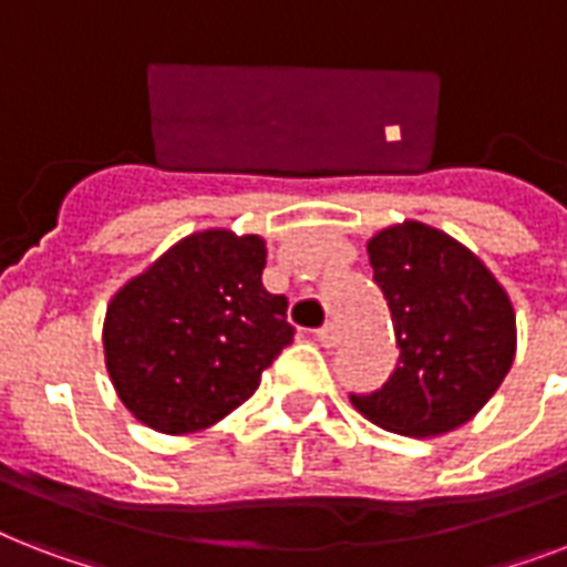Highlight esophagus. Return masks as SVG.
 Instances as JSON below:
<instances>
[{"instance_id":"esophagus-1","label":"esophagus","mask_w":567,"mask_h":567,"mask_svg":"<svg viewBox=\"0 0 567 567\" xmlns=\"http://www.w3.org/2000/svg\"><path fill=\"white\" fill-rule=\"evenodd\" d=\"M315 338H318L320 347H327V350H332V347L338 344V329L336 323H323V327L315 332Z\"/></svg>"}]
</instances>
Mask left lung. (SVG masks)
<instances>
[{
    "mask_svg": "<svg viewBox=\"0 0 567 567\" xmlns=\"http://www.w3.org/2000/svg\"><path fill=\"white\" fill-rule=\"evenodd\" d=\"M373 282L394 323V373L359 412L396 435L430 439L471 421L515 359V311L492 270L444 231L405 220L368 240Z\"/></svg>",
    "mask_w": 567,
    "mask_h": 567,
    "instance_id": "left-lung-1",
    "label": "left lung"
}]
</instances>
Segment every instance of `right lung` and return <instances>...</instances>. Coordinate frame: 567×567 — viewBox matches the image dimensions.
<instances>
[{
    "instance_id": "add662e5",
    "label": "right lung",
    "mask_w": 567,
    "mask_h": 567,
    "mask_svg": "<svg viewBox=\"0 0 567 567\" xmlns=\"http://www.w3.org/2000/svg\"><path fill=\"white\" fill-rule=\"evenodd\" d=\"M265 240L229 229L182 238L114 293L105 368L128 412L185 435L238 409L293 341L288 300L265 291Z\"/></svg>"
}]
</instances>
